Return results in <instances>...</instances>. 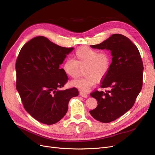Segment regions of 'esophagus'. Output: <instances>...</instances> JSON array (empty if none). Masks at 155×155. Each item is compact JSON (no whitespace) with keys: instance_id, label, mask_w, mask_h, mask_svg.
I'll list each match as a JSON object with an SVG mask.
<instances>
[{"instance_id":"34e87169","label":"esophagus","mask_w":155,"mask_h":155,"mask_svg":"<svg viewBox=\"0 0 155 155\" xmlns=\"http://www.w3.org/2000/svg\"><path fill=\"white\" fill-rule=\"evenodd\" d=\"M80 95L82 97H88V95H87L86 93H84L82 92H80Z\"/></svg>"}]
</instances>
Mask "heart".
I'll return each mask as SVG.
<instances>
[{"label": "heart", "instance_id": "1", "mask_svg": "<svg viewBox=\"0 0 155 155\" xmlns=\"http://www.w3.org/2000/svg\"><path fill=\"white\" fill-rule=\"evenodd\" d=\"M111 63V56L106 52L99 51L88 47H82L74 54V59H67L63 64V70L67 76L77 78L80 68H84L83 78L73 80L71 85L87 92L97 82V78H104L108 73Z\"/></svg>", "mask_w": 155, "mask_h": 155}]
</instances>
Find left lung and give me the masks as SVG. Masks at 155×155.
I'll return each instance as SVG.
<instances>
[{
  "label": "left lung",
  "instance_id": "left-lung-1",
  "mask_svg": "<svg viewBox=\"0 0 155 155\" xmlns=\"http://www.w3.org/2000/svg\"><path fill=\"white\" fill-rule=\"evenodd\" d=\"M92 48L110 51V69L101 83V88L91 96L97 106L89 111L92 117L103 123L115 120L132 108L143 87V63L139 51L131 40L121 34H113Z\"/></svg>",
  "mask_w": 155,
  "mask_h": 155
}]
</instances>
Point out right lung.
Returning <instances> with one entry per match:
<instances>
[{"mask_svg":"<svg viewBox=\"0 0 155 155\" xmlns=\"http://www.w3.org/2000/svg\"><path fill=\"white\" fill-rule=\"evenodd\" d=\"M74 49L66 48L38 36L26 43L16 63V89L25 110L38 122L57 123L68 111L76 88L59 90L68 81L61 65Z\"/></svg>","mask_w":155,"mask_h":155,"instance_id":"add662e5","label":"right lung"}]
</instances>
